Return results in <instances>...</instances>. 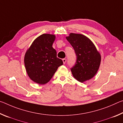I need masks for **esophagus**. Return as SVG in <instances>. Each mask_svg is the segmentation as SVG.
Wrapping results in <instances>:
<instances>
[{
	"mask_svg": "<svg viewBox=\"0 0 123 123\" xmlns=\"http://www.w3.org/2000/svg\"><path fill=\"white\" fill-rule=\"evenodd\" d=\"M62 61H63V64H65L66 61H67V59H62Z\"/></svg>",
	"mask_w": 123,
	"mask_h": 123,
	"instance_id": "1",
	"label": "esophagus"
}]
</instances>
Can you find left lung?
Listing matches in <instances>:
<instances>
[{
  "label": "left lung",
  "instance_id": "left-lung-1",
  "mask_svg": "<svg viewBox=\"0 0 123 123\" xmlns=\"http://www.w3.org/2000/svg\"><path fill=\"white\" fill-rule=\"evenodd\" d=\"M66 39L76 55L75 64L70 69L74 78L81 82L90 80L99 69L100 54L92 42L84 35L70 33Z\"/></svg>",
  "mask_w": 123,
  "mask_h": 123
}]
</instances>
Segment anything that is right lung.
I'll return each instance as SVG.
<instances>
[{"label": "right lung", "mask_w": 123, "mask_h": 123, "mask_svg": "<svg viewBox=\"0 0 123 123\" xmlns=\"http://www.w3.org/2000/svg\"><path fill=\"white\" fill-rule=\"evenodd\" d=\"M55 39L54 35H41L35 39L25 54L27 74L33 81L38 84L48 82L58 67L63 64L52 47Z\"/></svg>", "instance_id": "1"}]
</instances>
